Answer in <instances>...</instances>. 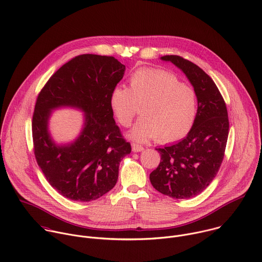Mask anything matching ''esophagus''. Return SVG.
I'll return each instance as SVG.
<instances>
[{
  "mask_svg": "<svg viewBox=\"0 0 262 262\" xmlns=\"http://www.w3.org/2000/svg\"><path fill=\"white\" fill-rule=\"evenodd\" d=\"M132 149L134 152H141L144 150V147L141 146V145H138V144H132Z\"/></svg>",
  "mask_w": 262,
  "mask_h": 262,
  "instance_id": "1",
  "label": "esophagus"
}]
</instances>
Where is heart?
I'll list each match as a JSON object with an SVG mask.
<instances>
[{
    "mask_svg": "<svg viewBox=\"0 0 262 262\" xmlns=\"http://www.w3.org/2000/svg\"><path fill=\"white\" fill-rule=\"evenodd\" d=\"M137 103H142V116L127 134L137 142L156 137L164 143L178 141L190 133L197 115L194 89L162 69H138L129 78V88L116 86L110 92V108L122 126L130 125Z\"/></svg>",
    "mask_w": 262,
    "mask_h": 262,
    "instance_id": "b5f03b06",
    "label": "heart"
}]
</instances>
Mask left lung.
Segmentation results:
<instances>
[{
    "label": "left lung",
    "instance_id": "obj_1",
    "mask_svg": "<svg viewBox=\"0 0 262 262\" xmlns=\"http://www.w3.org/2000/svg\"><path fill=\"white\" fill-rule=\"evenodd\" d=\"M188 78L197 97V115L182 140L156 148L159 167L149 175L154 188L174 199H189L203 192L222 164L229 133L227 107L211 78L199 66L179 56H164Z\"/></svg>",
    "mask_w": 262,
    "mask_h": 262
}]
</instances>
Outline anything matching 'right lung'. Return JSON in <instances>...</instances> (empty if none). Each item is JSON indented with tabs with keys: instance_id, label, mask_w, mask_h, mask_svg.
<instances>
[{
	"instance_id": "right-lung-1",
	"label": "right lung",
	"mask_w": 262,
	"mask_h": 262,
	"mask_svg": "<svg viewBox=\"0 0 262 262\" xmlns=\"http://www.w3.org/2000/svg\"><path fill=\"white\" fill-rule=\"evenodd\" d=\"M114 57L86 54L60 67L35 104L34 154L47 180L67 199L96 200L114 188L121 160L132 147L116 125L108 95L124 76ZM71 107L84 113L83 127L71 142L57 143L49 132L52 111Z\"/></svg>"
}]
</instances>
